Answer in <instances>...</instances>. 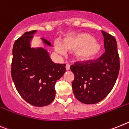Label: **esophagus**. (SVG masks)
Here are the masks:
<instances>
[{
    "mask_svg": "<svg viewBox=\"0 0 129 129\" xmlns=\"http://www.w3.org/2000/svg\"><path fill=\"white\" fill-rule=\"evenodd\" d=\"M66 70H69L70 69V66H69V64H66Z\"/></svg>",
    "mask_w": 129,
    "mask_h": 129,
    "instance_id": "esophagus-1",
    "label": "esophagus"
}]
</instances>
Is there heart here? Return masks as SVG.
Here are the masks:
<instances>
[{"instance_id":"1","label":"heart","mask_w":129,"mask_h":129,"mask_svg":"<svg viewBox=\"0 0 129 129\" xmlns=\"http://www.w3.org/2000/svg\"><path fill=\"white\" fill-rule=\"evenodd\" d=\"M55 50L60 54L66 51H75V58L77 61H89L100 55L101 47L90 34L86 33L73 34L63 39L61 43L56 42Z\"/></svg>"}]
</instances>
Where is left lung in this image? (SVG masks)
Returning a JSON list of instances; mask_svg holds the SVG:
<instances>
[{"instance_id": "left-lung-1", "label": "left lung", "mask_w": 129, "mask_h": 129, "mask_svg": "<svg viewBox=\"0 0 129 129\" xmlns=\"http://www.w3.org/2000/svg\"><path fill=\"white\" fill-rule=\"evenodd\" d=\"M105 52L95 60L77 61L70 67L75 78L74 95L82 103L100 102L111 91L118 77L120 63L117 42L113 36L102 31Z\"/></svg>"}]
</instances>
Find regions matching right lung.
<instances>
[{
  "label": "right lung",
  "instance_id": "obj_1",
  "mask_svg": "<svg viewBox=\"0 0 129 129\" xmlns=\"http://www.w3.org/2000/svg\"><path fill=\"white\" fill-rule=\"evenodd\" d=\"M36 30L26 32L15 41L11 74L21 97L35 106L51 104L55 98L54 86L66 72V64L55 63L43 48H31ZM45 44L52 45L42 38Z\"/></svg>",
  "mask_w": 129,
  "mask_h": 129
}]
</instances>
